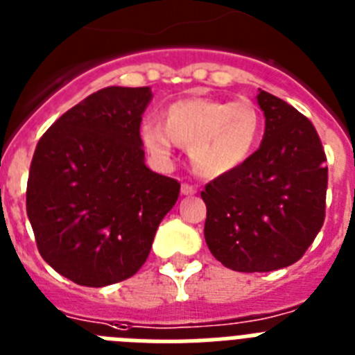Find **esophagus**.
I'll use <instances>...</instances> for the list:
<instances>
[{"label":"esophagus","instance_id":"1","mask_svg":"<svg viewBox=\"0 0 355 355\" xmlns=\"http://www.w3.org/2000/svg\"><path fill=\"white\" fill-rule=\"evenodd\" d=\"M182 195L184 196H191V195H196V187L193 184H182Z\"/></svg>","mask_w":355,"mask_h":355}]
</instances>
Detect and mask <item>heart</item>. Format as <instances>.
<instances>
[{"label": "heart", "instance_id": "obj_1", "mask_svg": "<svg viewBox=\"0 0 355 355\" xmlns=\"http://www.w3.org/2000/svg\"><path fill=\"white\" fill-rule=\"evenodd\" d=\"M139 135L155 159H169L180 143L189 146L191 164L200 175L221 177L254 155L263 135V118L248 100L191 98L169 105L166 123L146 119Z\"/></svg>", "mask_w": 355, "mask_h": 355}]
</instances>
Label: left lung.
I'll list each match as a JSON object with an SVG mask.
<instances>
[{"label":"left lung","mask_w":355,"mask_h":355,"mask_svg":"<svg viewBox=\"0 0 355 355\" xmlns=\"http://www.w3.org/2000/svg\"><path fill=\"white\" fill-rule=\"evenodd\" d=\"M257 103L266 118L261 146L202 191L209 250L243 273L291 266L306 254L325 220L329 180L313 123L261 89Z\"/></svg>","instance_id":"1"}]
</instances>
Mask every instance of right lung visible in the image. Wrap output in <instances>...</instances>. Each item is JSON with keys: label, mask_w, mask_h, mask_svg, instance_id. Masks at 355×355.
<instances>
[{"label": "right lung", "mask_w": 355, "mask_h": 355, "mask_svg": "<svg viewBox=\"0 0 355 355\" xmlns=\"http://www.w3.org/2000/svg\"><path fill=\"white\" fill-rule=\"evenodd\" d=\"M150 87H105L37 143L26 212L46 263L80 286L135 275L180 184L144 164L139 128Z\"/></svg>", "instance_id": "add662e5"}]
</instances>
